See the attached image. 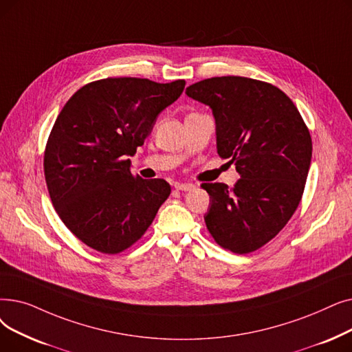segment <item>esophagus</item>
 <instances>
[{
	"label": "esophagus",
	"mask_w": 352,
	"mask_h": 352,
	"mask_svg": "<svg viewBox=\"0 0 352 352\" xmlns=\"http://www.w3.org/2000/svg\"><path fill=\"white\" fill-rule=\"evenodd\" d=\"M174 187L179 191H192L195 188V186L191 184V182H175Z\"/></svg>",
	"instance_id": "esophagus-1"
}]
</instances>
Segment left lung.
<instances>
[{
  "label": "left lung",
  "mask_w": 352,
  "mask_h": 352,
  "mask_svg": "<svg viewBox=\"0 0 352 352\" xmlns=\"http://www.w3.org/2000/svg\"><path fill=\"white\" fill-rule=\"evenodd\" d=\"M186 95L207 104L217 154L236 165L233 188L214 182L204 216L220 246L244 254L262 248L294 216L312 158L309 131L294 102L273 85L240 76L197 82Z\"/></svg>",
  "instance_id": "left-lung-1"
}]
</instances>
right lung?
<instances>
[{"label":"right lung","instance_id":"add662e5","mask_svg":"<svg viewBox=\"0 0 352 352\" xmlns=\"http://www.w3.org/2000/svg\"><path fill=\"white\" fill-rule=\"evenodd\" d=\"M186 80L115 78L79 89L58 113L44 152L52 203L89 248L115 254L140 240L171 192L131 173V160Z\"/></svg>","mask_w":352,"mask_h":352}]
</instances>
